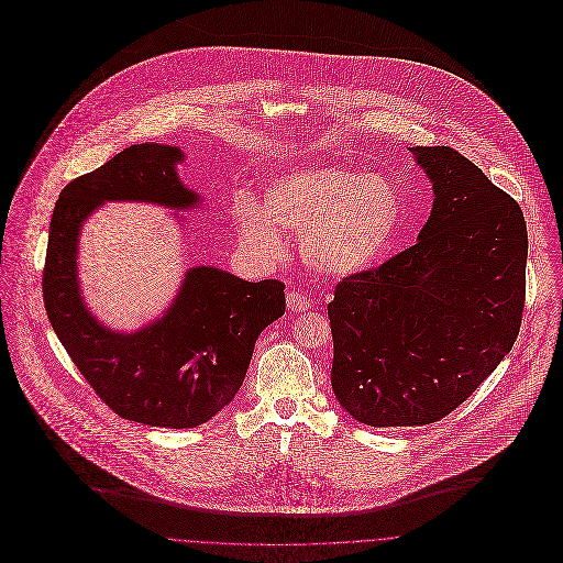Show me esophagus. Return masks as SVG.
<instances>
[{"mask_svg": "<svg viewBox=\"0 0 563 563\" xmlns=\"http://www.w3.org/2000/svg\"><path fill=\"white\" fill-rule=\"evenodd\" d=\"M286 303H288V310L290 312H308L312 308L310 299L297 290H290L288 297H286Z\"/></svg>", "mask_w": 563, "mask_h": 563, "instance_id": "34e87169", "label": "esophagus"}]
</instances>
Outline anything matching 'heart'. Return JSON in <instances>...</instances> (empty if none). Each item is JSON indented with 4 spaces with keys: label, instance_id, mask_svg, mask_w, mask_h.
Instances as JSON below:
<instances>
[{
    "label": "heart",
    "instance_id": "heart-1",
    "mask_svg": "<svg viewBox=\"0 0 563 563\" xmlns=\"http://www.w3.org/2000/svg\"><path fill=\"white\" fill-rule=\"evenodd\" d=\"M241 242L262 262H279V232L301 234L303 260L322 275L349 277L373 266L401 223L390 179L349 166H301L266 186L264 203L242 195L234 208Z\"/></svg>",
    "mask_w": 563,
    "mask_h": 563
}]
</instances>
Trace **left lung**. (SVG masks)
<instances>
[{
	"label": "left lung",
	"instance_id": "obj_1",
	"mask_svg": "<svg viewBox=\"0 0 563 563\" xmlns=\"http://www.w3.org/2000/svg\"><path fill=\"white\" fill-rule=\"evenodd\" d=\"M409 152L435 195L418 242L338 282L327 306L333 395L371 427L449 416L511 351L525 310L520 206L453 147Z\"/></svg>",
	"mask_w": 563,
	"mask_h": 563
}]
</instances>
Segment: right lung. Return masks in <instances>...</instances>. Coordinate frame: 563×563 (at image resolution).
Listing matches in <instances>:
<instances>
[{
  "instance_id": "obj_1",
  "label": "right lung",
  "mask_w": 563,
  "mask_h": 563,
  "mask_svg": "<svg viewBox=\"0 0 563 563\" xmlns=\"http://www.w3.org/2000/svg\"><path fill=\"white\" fill-rule=\"evenodd\" d=\"M177 147L132 145L60 192L49 223L43 301L49 322L95 395L125 420L190 429L241 390L264 327L286 312L284 284L244 282L214 266L186 273L161 321L117 333L95 321L78 286L81 221L103 201L132 199L192 208L197 195L175 170Z\"/></svg>"
}]
</instances>
